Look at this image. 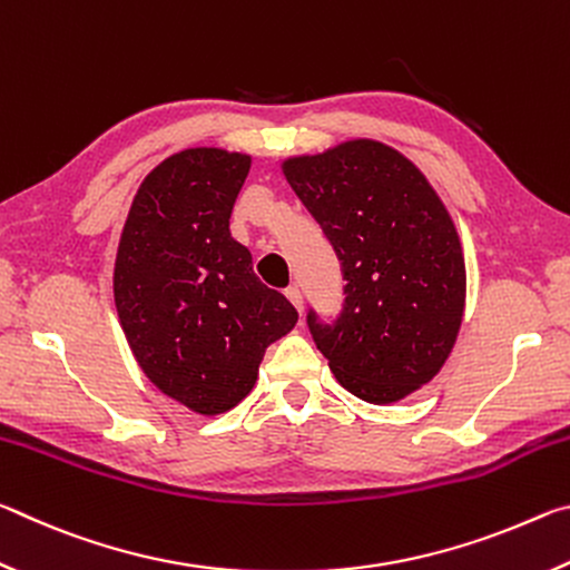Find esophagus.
<instances>
[{
  "instance_id": "esophagus-1",
  "label": "esophagus",
  "mask_w": 570,
  "mask_h": 570,
  "mask_svg": "<svg viewBox=\"0 0 570 570\" xmlns=\"http://www.w3.org/2000/svg\"><path fill=\"white\" fill-rule=\"evenodd\" d=\"M286 298L294 304V308H296L298 314H304V296H302V292H298L296 286H288L286 288Z\"/></svg>"
}]
</instances>
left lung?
Returning a JSON list of instances; mask_svg holds the SVG:
<instances>
[{"instance_id":"1","label":"left lung","mask_w":570,"mask_h":570,"mask_svg":"<svg viewBox=\"0 0 570 570\" xmlns=\"http://www.w3.org/2000/svg\"><path fill=\"white\" fill-rule=\"evenodd\" d=\"M282 173L346 282L340 320L306 316L316 350L354 397L404 400L442 370L465 314V256L452 216L424 173L380 140L286 158Z\"/></svg>"}]
</instances>
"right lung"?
<instances>
[{
	"instance_id": "right-lung-1",
	"label": "right lung",
	"mask_w": 570,
	"mask_h": 570,
	"mask_svg": "<svg viewBox=\"0 0 570 570\" xmlns=\"http://www.w3.org/2000/svg\"><path fill=\"white\" fill-rule=\"evenodd\" d=\"M248 170V153H173L140 183L115 256V308L135 362L163 394L204 417L254 390L266 346L298 320L230 236Z\"/></svg>"
}]
</instances>
